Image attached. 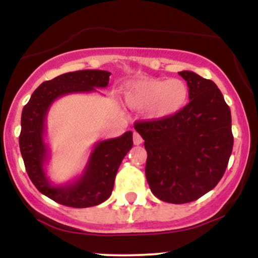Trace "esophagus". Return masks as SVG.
Segmentation results:
<instances>
[{
    "instance_id": "esophagus-1",
    "label": "esophagus",
    "mask_w": 258,
    "mask_h": 258,
    "mask_svg": "<svg viewBox=\"0 0 258 258\" xmlns=\"http://www.w3.org/2000/svg\"><path fill=\"white\" fill-rule=\"evenodd\" d=\"M133 143H135L136 146H139V144L143 143V138L141 137V135H139L138 132H133Z\"/></svg>"
}]
</instances>
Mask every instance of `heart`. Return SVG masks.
<instances>
[{
  "label": "heart",
  "mask_w": 258,
  "mask_h": 258,
  "mask_svg": "<svg viewBox=\"0 0 258 258\" xmlns=\"http://www.w3.org/2000/svg\"><path fill=\"white\" fill-rule=\"evenodd\" d=\"M188 85L180 79L142 78L127 85L125 100L132 109H144L149 120L170 119L188 103Z\"/></svg>",
  "instance_id": "1"
}]
</instances>
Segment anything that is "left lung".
I'll use <instances>...</instances> for the list:
<instances>
[{
  "label": "left lung",
  "instance_id": "obj_1",
  "mask_svg": "<svg viewBox=\"0 0 258 258\" xmlns=\"http://www.w3.org/2000/svg\"><path fill=\"white\" fill-rule=\"evenodd\" d=\"M178 75L189 88L182 111L166 120L135 123L148 153L150 190L170 204L190 203L212 190L233 150L230 109L215 82L186 70Z\"/></svg>",
  "mask_w": 258,
  "mask_h": 258
}]
</instances>
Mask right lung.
Masks as SVG:
<instances>
[{
    "label": "right lung",
    "mask_w": 258,
    "mask_h": 258,
    "mask_svg": "<svg viewBox=\"0 0 258 258\" xmlns=\"http://www.w3.org/2000/svg\"><path fill=\"white\" fill-rule=\"evenodd\" d=\"M110 75L104 70L63 74L38 86L23 108L19 147L26 172L40 193L61 205L82 209L99 205L110 197L117 170L133 146L132 132L97 142L81 176L67 184L54 185L44 168L49 159L48 146L44 142L47 112L60 97L106 87Z\"/></svg>",
    "instance_id": "1"
}]
</instances>
